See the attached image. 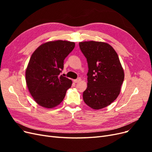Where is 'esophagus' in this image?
<instances>
[{
	"label": "esophagus",
	"instance_id": "1",
	"mask_svg": "<svg viewBox=\"0 0 152 152\" xmlns=\"http://www.w3.org/2000/svg\"><path fill=\"white\" fill-rule=\"evenodd\" d=\"M81 81V79L80 78H78L77 79H75V80H73V82H75V83H78V82H79Z\"/></svg>",
	"mask_w": 152,
	"mask_h": 152
}]
</instances>
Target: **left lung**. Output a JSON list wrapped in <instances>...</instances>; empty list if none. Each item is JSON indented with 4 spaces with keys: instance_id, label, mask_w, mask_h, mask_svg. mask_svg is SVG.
<instances>
[{
    "instance_id": "obj_1",
    "label": "left lung",
    "mask_w": 152,
    "mask_h": 152,
    "mask_svg": "<svg viewBox=\"0 0 152 152\" xmlns=\"http://www.w3.org/2000/svg\"><path fill=\"white\" fill-rule=\"evenodd\" d=\"M79 46L89 68L83 99L92 109H102L113 103L120 94L124 69L117 53L108 43L85 41L79 42Z\"/></svg>"
}]
</instances>
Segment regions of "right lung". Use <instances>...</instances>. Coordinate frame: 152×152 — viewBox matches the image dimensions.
I'll list each match as a JSON object with an SVG mask.
<instances>
[{
  "label": "right lung",
  "mask_w": 152,
  "mask_h": 152,
  "mask_svg": "<svg viewBox=\"0 0 152 152\" xmlns=\"http://www.w3.org/2000/svg\"><path fill=\"white\" fill-rule=\"evenodd\" d=\"M75 44L66 40L49 41L41 44L31 54L26 69V86L35 102L45 108L60 104L72 81L59 75L64 59Z\"/></svg>",
  "instance_id": "obj_1"
}]
</instances>
